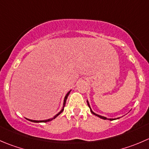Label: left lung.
<instances>
[{
    "instance_id": "left-lung-1",
    "label": "left lung",
    "mask_w": 149,
    "mask_h": 149,
    "mask_svg": "<svg viewBox=\"0 0 149 149\" xmlns=\"http://www.w3.org/2000/svg\"><path fill=\"white\" fill-rule=\"evenodd\" d=\"M87 104H88V106H89V108H90V111H91V112H92V113H93L94 115H95V116H98V117L101 118V119H108V120H110V121H112V120H113V119H107L106 117H104V116H100V115L97 114V113H94V112H93V111H92V109H91V108H90V106H89V102H88V101H87ZM118 119H119V118H118Z\"/></svg>"
}]
</instances>
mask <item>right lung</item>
<instances>
[{"label": "right lung", "mask_w": 149, "mask_h": 149, "mask_svg": "<svg viewBox=\"0 0 149 149\" xmlns=\"http://www.w3.org/2000/svg\"><path fill=\"white\" fill-rule=\"evenodd\" d=\"M69 93H70V92H68L67 93V95H65V99H64V103H63V109L61 110V111H60V112H59L58 113H57V115H55V116H54V118H52V119H47V120H43V121H36V120H30V119H27V120H29V121H30V122H49V121H51V120H52V119H55L56 117H57V116H58L59 114H60V113H62V112H63V109H64V107H65V102H66V100H67V98H68V95H69Z\"/></svg>", "instance_id": "right-lung-1"}]
</instances>
